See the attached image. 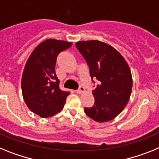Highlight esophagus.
<instances>
[{
	"label": "esophagus",
	"instance_id": "1",
	"mask_svg": "<svg viewBox=\"0 0 159 159\" xmlns=\"http://www.w3.org/2000/svg\"><path fill=\"white\" fill-rule=\"evenodd\" d=\"M84 90H85V88L83 87V86H81V85H80L79 87H78V89L76 90V92L78 93H81L82 92H84Z\"/></svg>",
	"mask_w": 159,
	"mask_h": 159
}]
</instances>
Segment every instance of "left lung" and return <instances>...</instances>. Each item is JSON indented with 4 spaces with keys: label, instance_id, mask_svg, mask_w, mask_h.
<instances>
[{
    "label": "left lung",
    "instance_id": "1",
    "mask_svg": "<svg viewBox=\"0 0 159 159\" xmlns=\"http://www.w3.org/2000/svg\"><path fill=\"white\" fill-rule=\"evenodd\" d=\"M76 47L89 69L96 89L92 107H85V113L98 122L114 119L127 104L132 90V76L127 63L118 51L99 41H79Z\"/></svg>",
    "mask_w": 159,
    "mask_h": 159
}]
</instances>
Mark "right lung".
Segmentation results:
<instances>
[{"label": "right lung", "instance_id": "1", "mask_svg": "<svg viewBox=\"0 0 159 159\" xmlns=\"http://www.w3.org/2000/svg\"><path fill=\"white\" fill-rule=\"evenodd\" d=\"M71 45V42L48 39L33 51L27 61L22 74V94L29 109L41 118L60 112L70 94L59 88L55 65L59 53Z\"/></svg>", "mask_w": 159, "mask_h": 159}]
</instances>
